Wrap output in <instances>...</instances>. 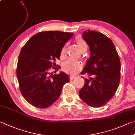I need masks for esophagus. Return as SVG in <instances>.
Returning a JSON list of instances; mask_svg holds the SVG:
<instances>
[{
  "instance_id": "obj_1",
  "label": "esophagus",
  "mask_w": 135,
  "mask_h": 135,
  "mask_svg": "<svg viewBox=\"0 0 135 135\" xmlns=\"http://www.w3.org/2000/svg\"><path fill=\"white\" fill-rule=\"evenodd\" d=\"M76 77H76V76H75V75H70V79L71 80H73V79H74V78H76Z\"/></svg>"
}]
</instances>
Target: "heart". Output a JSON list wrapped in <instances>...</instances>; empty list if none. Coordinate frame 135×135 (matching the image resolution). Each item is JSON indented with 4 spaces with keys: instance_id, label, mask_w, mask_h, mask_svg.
I'll list each match as a JSON object with an SVG mask.
<instances>
[{
    "instance_id": "obj_1",
    "label": "heart",
    "mask_w": 135,
    "mask_h": 135,
    "mask_svg": "<svg viewBox=\"0 0 135 135\" xmlns=\"http://www.w3.org/2000/svg\"><path fill=\"white\" fill-rule=\"evenodd\" d=\"M75 41L77 45L79 47L80 51H86L87 50V45L85 41L80 36H78L75 38ZM67 44L63 46L61 49L60 52V57L62 58L64 57L67 53ZM62 69L65 71L69 73L70 74H75L77 73L79 70L81 68V64L78 61H75L71 58H69L67 60H66L62 64Z\"/></svg>"
}]
</instances>
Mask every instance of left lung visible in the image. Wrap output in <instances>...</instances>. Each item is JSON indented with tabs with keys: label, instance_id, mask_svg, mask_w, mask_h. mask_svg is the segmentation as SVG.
<instances>
[{
	"label": "left lung",
	"instance_id": "8db88e82",
	"mask_svg": "<svg viewBox=\"0 0 135 135\" xmlns=\"http://www.w3.org/2000/svg\"><path fill=\"white\" fill-rule=\"evenodd\" d=\"M83 38L89 46L90 57L81 74L87 73L94 77L84 78V85L78 92L79 95L89 106L102 107L113 97L119 87L120 58L112 40L104 34L87 30Z\"/></svg>",
	"mask_w": 135,
	"mask_h": 135
}]
</instances>
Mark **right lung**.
Instances as JSON below:
<instances>
[{
	"instance_id": "right-lung-1",
	"label": "right lung",
	"mask_w": 135,
	"mask_h": 135,
	"mask_svg": "<svg viewBox=\"0 0 135 135\" xmlns=\"http://www.w3.org/2000/svg\"><path fill=\"white\" fill-rule=\"evenodd\" d=\"M73 35L57 31L40 32L22 48L16 75L22 94L32 106L41 109L50 107L60 96L63 85L70 81L65 73L53 75L50 70L56 65L61 49ZM54 68L58 70L59 67Z\"/></svg>"
}]
</instances>
